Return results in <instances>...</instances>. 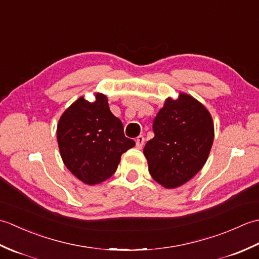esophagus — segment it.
<instances>
[{"label":"esophagus","instance_id":"esophagus-1","mask_svg":"<svg viewBox=\"0 0 259 259\" xmlns=\"http://www.w3.org/2000/svg\"><path fill=\"white\" fill-rule=\"evenodd\" d=\"M145 144V137L144 136H138L136 139V146L138 149H141L142 146Z\"/></svg>","mask_w":259,"mask_h":259}]
</instances>
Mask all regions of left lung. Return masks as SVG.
Masks as SVG:
<instances>
[{"label": "left lung", "mask_w": 259, "mask_h": 259, "mask_svg": "<svg viewBox=\"0 0 259 259\" xmlns=\"http://www.w3.org/2000/svg\"><path fill=\"white\" fill-rule=\"evenodd\" d=\"M155 137L145 146L151 177L166 188L189 181L203 167L213 141L212 118L186 93L168 98L152 124Z\"/></svg>", "instance_id": "obj_1"}]
</instances>
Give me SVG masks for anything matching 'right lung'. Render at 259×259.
I'll use <instances>...</instances> for the list:
<instances>
[{
	"instance_id": "add662e5",
	"label": "right lung",
	"mask_w": 259,
	"mask_h": 259,
	"mask_svg": "<svg viewBox=\"0 0 259 259\" xmlns=\"http://www.w3.org/2000/svg\"><path fill=\"white\" fill-rule=\"evenodd\" d=\"M57 138L65 167L87 185L111 177L121 155L136 145L124 136L122 122L102 93H97L95 102L80 97L71 104L59 120Z\"/></svg>"
}]
</instances>
